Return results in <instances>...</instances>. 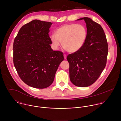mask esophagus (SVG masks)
I'll return each instance as SVG.
<instances>
[{"label":"esophagus","mask_w":121,"mask_h":121,"mask_svg":"<svg viewBox=\"0 0 121 121\" xmlns=\"http://www.w3.org/2000/svg\"><path fill=\"white\" fill-rule=\"evenodd\" d=\"M64 57L65 59H66V55H65V54L64 55Z\"/></svg>","instance_id":"34e87169"}]
</instances>
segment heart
Instances as JSON below:
<instances>
[{"instance_id": "obj_1", "label": "heart", "mask_w": 121, "mask_h": 121, "mask_svg": "<svg viewBox=\"0 0 121 121\" xmlns=\"http://www.w3.org/2000/svg\"><path fill=\"white\" fill-rule=\"evenodd\" d=\"M87 36L85 27L74 23L65 24L57 29L51 37L53 46L58 48L60 43L64 49L69 53H74L83 46Z\"/></svg>"}]
</instances>
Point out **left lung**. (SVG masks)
I'll list each match as a JSON object with an SVG mask.
<instances>
[{
    "mask_svg": "<svg viewBox=\"0 0 121 121\" xmlns=\"http://www.w3.org/2000/svg\"><path fill=\"white\" fill-rule=\"evenodd\" d=\"M84 20L87 28V36L82 48L68 55L71 82L79 87L93 84L99 78L107 62L108 46L105 33L101 26L88 17Z\"/></svg>",
    "mask_w": 121,
    "mask_h": 121,
    "instance_id": "8db88e82",
    "label": "left lung"
}]
</instances>
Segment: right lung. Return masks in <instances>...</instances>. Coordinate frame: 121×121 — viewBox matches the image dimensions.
Segmentation results:
<instances>
[{"label": "right lung", "mask_w": 121, "mask_h": 121, "mask_svg": "<svg viewBox=\"0 0 121 121\" xmlns=\"http://www.w3.org/2000/svg\"><path fill=\"white\" fill-rule=\"evenodd\" d=\"M52 22L35 20L24 25L13 43V63L21 79L31 87L44 89L54 81L63 52L53 51L49 37Z\"/></svg>", "instance_id": "right-lung-1"}]
</instances>
